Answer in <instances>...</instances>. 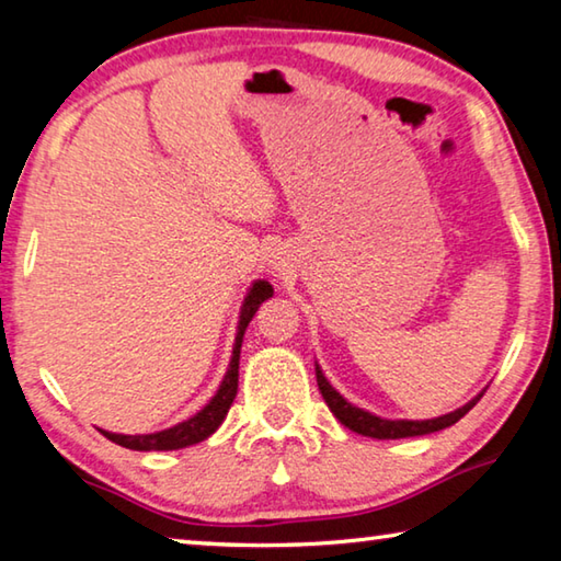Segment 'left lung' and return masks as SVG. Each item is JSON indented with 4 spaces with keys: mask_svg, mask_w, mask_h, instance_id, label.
<instances>
[{
    "mask_svg": "<svg viewBox=\"0 0 561 561\" xmlns=\"http://www.w3.org/2000/svg\"><path fill=\"white\" fill-rule=\"evenodd\" d=\"M316 378H318V388H320V392H323V400L328 402L330 412H333V415L341 420L347 430H353V433L365 435V437H375V439H400V437H417V435L437 433V430H445L449 425H455L457 420H462L467 412L477 405V400L482 398V394H477V398L467 402L465 408L449 412V415L435 417V420H382V417L370 415V412L351 405V402H347L341 392L333 390V385L325 380V375L320 373V367H316Z\"/></svg>",
    "mask_w": 561,
    "mask_h": 561,
    "instance_id": "left-lung-1",
    "label": "left lung"
}]
</instances>
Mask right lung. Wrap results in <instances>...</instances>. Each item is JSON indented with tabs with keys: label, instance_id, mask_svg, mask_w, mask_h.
Returning <instances> with one entry per match:
<instances>
[{
	"label": "right lung",
	"instance_id": "right-lung-1",
	"mask_svg": "<svg viewBox=\"0 0 561 561\" xmlns=\"http://www.w3.org/2000/svg\"><path fill=\"white\" fill-rule=\"evenodd\" d=\"M273 296V288L268 286L265 280L253 283L251 293H248V298L243 302V310H241V323H238V335H236V347H233V357H231V367H228L224 382H220L218 392L214 394V400L208 402V405L196 412L194 417H188L186 422H181L176 427H169L163 430V433H153V435H116V433H106V430H101V435L106 439H112V443L128 447V449H141V453H149V449H181V447H188V445H196L201 439H206L208 435H214L220 422L228 415V410H231L233 400H236V392H238V357H241V343H243V333L248 323H251V318L255 316V310H259L261 302L265 298Z\"/></svg>",
	"mask_w": 561,
	"mask_h": 561
}]
</instances>
